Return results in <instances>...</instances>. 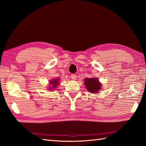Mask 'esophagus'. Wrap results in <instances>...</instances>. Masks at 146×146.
<instances>
[{
  "instance_id": "1",
  "label": "esophagus",
  "mask_w": 146,
  "mask_h": 146,
  "mask_svg": "<svg viewBox=\"0 0 146 146\" xmlns=\"http://www.w3.org/2000/svg\"><path fill=\"white\" fill-rule=\"evenodd\" d=\"M70 77L72 79V80H76V78H77V76L75 74H72L71 76H70Z\"/></svg>"
}]
</instances>
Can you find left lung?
I'll use <instances>...</instances> for the list:
<instances>
[{
  "label": "left lung",
  "instance_id": "1",
  "mask_svg": "<svg viewBox=\"0 0 146 146\" xmlns=\"http://www.w3.org/2000/svg\"><path fill=\"white\" fill-rule=\"evenodd\" d=\"M84 80H85L84 85H85V87L86 88L88 92L93 94L98 93L102 86L98 78H86Z\"/></svg>",
  "mask_w": 146,
  "mask_h": 146
}]
</instances>
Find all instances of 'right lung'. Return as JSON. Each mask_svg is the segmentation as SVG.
<instances>
[{
	"label": "right lung",
	"instance_id": "obj_1",
	"mask_svg": "<svg viewBox=\"0 0 146 146\" xmlns=\"http://www.w3.org/2000/svg\"><path fill=\"white\" fill-rule=\"evenodd\" d=\"M59 82H60V78H54L51 80L49 82V86H48V90H55V88L56 87L58 86L59 85Z\"/></svg>",
	"mask_w": 146,
	"mask_h": 146
}]
</instances>
